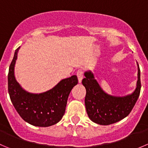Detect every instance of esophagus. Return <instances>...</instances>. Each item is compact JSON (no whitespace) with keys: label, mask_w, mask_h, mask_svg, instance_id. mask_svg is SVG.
Segmentation results:
<instances>
[{"label":"esophagus","mask_w":148,"mask_h":148,"mask_svg":"<svg viewBox=\"0 0 148 148\" xmlns=\"http://www.w3.org/2000/svg\"><path fill=\"white\" fill-rule=\"evenodd\" d=\"M77 77H78L79 82L81 83L82 80V79H83V71H82L81 69L78 70L77 72Z\"/></svg>","instance_id":"esophagus-1"}]
</instances>
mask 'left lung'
Segmentation results:
<instances>
[{
    "mask_svg": "<svg viewBox=\"0 0 148 148\" xmlns=\"http://www.w3.org/2000/svg\"><path fill=\"white\" fill-rule=\"evenodd\" d=\"M138 67L137 87L132 94L125 96H114L106 93L91 71L84 72L85 78L82 84L86 89L84 99L86 110L89 118L100 125H109L127 117L134 108L140 93V70Z\"/></svg>",
    "mask_w": 148,
    "mask_h": 148,
    "instance_id": "8db88e82",
    "label": "left lung"
}]
</instances>
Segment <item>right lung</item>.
<instances>
[{
    "mask_svg": "<svg viewBox=\"0 0 148 148\" xmlns=\"http://www.w3.org/2000/svg\"><path fill=\"white\" fill-rule=\"evenodd\" d=\"M19 48L18 47L15 51L8 71V87L11 103L26 122L41 127L54 125L61 121L65 114L70 92L78 83L77 77L73 75L64 79L44 92H29L21 87L14 75Z\"/></svg>",
    "mask_w": 148,
    "mask_h": 148,
    "instance_id": "1",
    "label": "right lung"
}]
</instances>
